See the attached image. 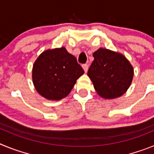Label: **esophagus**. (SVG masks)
Returning a JSON list of instances; mask_svg holds the SVG:
<instances>
[{
    "label": "esophagus",
    "instance_id": "obj_1",
    "mask_svg": "<svg viewBox=\"0 0 154 154\" xmlns=\"http://www.w3.org/2000/svg\"><path fill=\"white\" fill-rule=\"evenodd\" d=\"M82 68H83L84 71H85V72H87L88 69H89V65H87V64H84V65H82Z\"/></svg>",
    "mask_w": 154,
    "mask_h": 154
}]
</instances>
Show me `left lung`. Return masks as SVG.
Segmentation results:
<instances>
[{"instance_id": "8db88e82", "label": "left lung", "mask_w": 154, "mask_h": 154, "mask_svg": "<svg viewBox=\"0 0 154 154\" xmlns=\"http://www.w3.org/2000/svg\"><path fill=\"white\" fill-rule=\"evenodd\" d=\"M92 55L94 60L87 75L98 95L108 99L123 96L131 85L134 75L130 61L123 54L103 48Z\"/></svg>"}]
</instances>
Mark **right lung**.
Segmentation results:
<instances>
[{
  "label": "right lung",
  "mask_w": 154,
  "mask_h": 154,
  "mask_svg": "<svg viewBox=\"0 0 154 154\" xmlns=\"http://www.w3.org/2000/svg\"><path fill=\"white\" fill-rule=\"evenodd\" d=\"M83 74L75 57L62 47L45 50L38 57L32 68V81L42 97L58 101L70 93Z\"/></svg>",
  "instance_id": "add662e5"
}]
</instances>
